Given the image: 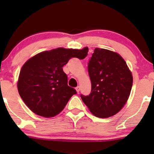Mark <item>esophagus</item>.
I'll use <instances>...</instances> for the list:
<instances>
[{
  "label": "esophagus",
  "instance_id": "obj_1",
  "mask_svg": "<svg viewBox=\"0 0 154 154\" xmlns=\"http://www.w3.org/2000/svg\"><path fill=\"white\" fill-rule=\"evenodd\" d=\"M75 89H76V91H77V93H79V91H80V87H79V86H77V88H75Z\"/></svg>",
  "mask_w": 154,
  "mask_h": 154
}]
</instances>
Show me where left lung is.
<instances>
[{
  "label": "left lung",
  "mask_w": 154,
  "mask_h": 154,
  "mask_svg": "<svg viewBox=\"0 0 154 154\" xmlns=\"http://www.w3.org/2000/svg\"><path fill=\"white\" fill-rule=\"evenodd\" d=\"M91 93L80 97L93 115L108 118L125 105L132 86V75L119 54L95 48L88 63Z\"/></svg>",
  "instance_id": "1"
}]
</instances>
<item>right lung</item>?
<instances>
[{"label": "right lung", "instance_id": "right-lung-1", "mask_svg": "<svg viewBox=\"0 0 154 154\" xmlns=\"http://www.w3.org/2000/svg\"><path fill=\"white\" fill-rule=\"evenodd\" d=\"M88 48H63L35 55L23 65L17 88L21 98L30 110L44 117L59 114L77 91L67 84L62 67L71 58L84 59Z\"/></svg>", "mask_w": 154, "mask_h": 154}]
</instances>
